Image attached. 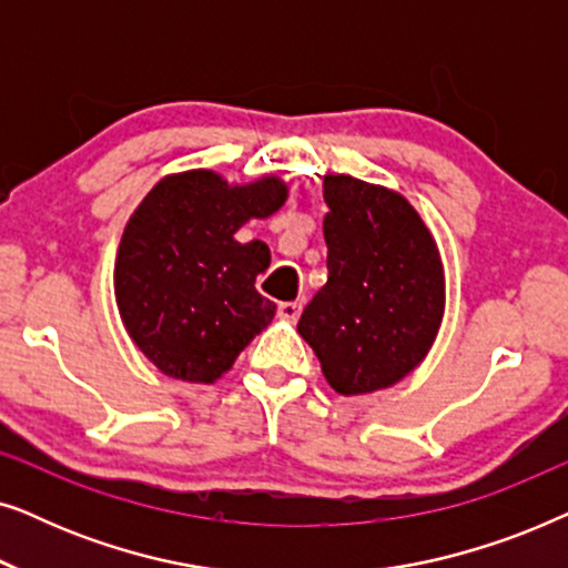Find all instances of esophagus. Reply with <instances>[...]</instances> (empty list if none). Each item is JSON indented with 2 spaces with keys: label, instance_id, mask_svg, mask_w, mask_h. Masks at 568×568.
<instances>
[{
  "label": "esophagus",
  "instance_id": "obj_1",
  "mask_svg": "<svg viewBox=\"0 0 568 568\" xmlns=\"http://www.w3.org/2000/svg\"><path fill=\"white\" fill-rule=\"evenodd\" d=\"M300 313H302V302H282V305H278V317H284V321L290 323L297 321Z\"/></svg>",
  "mask_w": 568,
  "mask_h": 568
}]
</instances>
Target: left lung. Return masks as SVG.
Wrapping results in <instances>:
<instances>
[{
	"label": "left lung",
	"instance_id": "left-lung-1",
	"mask_svg": "<svg viewBox=\"0 0 568 568\" xmlns=\"http://www.w3.org/2000/svg\"><path fill=\"white\" fill-rule=\"evenodd\" d=\"M328 282L297 331L333 390L364 395L400 383L437 338L445 266L429 227L400 193L325 175Z\"/></svg>",
	"mask_w": 568,
	"mask_h": 568
}]
</instances>
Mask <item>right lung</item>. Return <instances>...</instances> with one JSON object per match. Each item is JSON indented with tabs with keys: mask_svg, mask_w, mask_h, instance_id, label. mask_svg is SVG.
<instances>
[{
	"mask_svg": "<svg viewBox=\"0 0 568 568\" xmlns=\"http://www.w3.org/2000/svg\"><path fill=\"white\" fill-rule=\"evenodd\" d=\"M282 178L227 183L214 170L165 175L129 216L113 290L123 328L162 375L216 383L274 321L255 290L271 253L235 232L284 206Z\"/></svg>",
	"mask_w": 568,
	"mask_h": 568,
	"instance_id": "right-lung-1",
	"label": "right lung"
}]
</instances>
